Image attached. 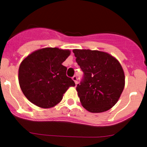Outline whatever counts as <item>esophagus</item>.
Returning a JSON list of instances; mask_svg holds the SVG:
<instances>
[{"label": "esophagus", "mask_w": 147, "mask_h": 147, "mask_svg": "<svg viewBox=\"0 0 147 147\" xmlns=\"http://www.w3.org/2000/svg\"><path fill=\"white\" fill-rule=\"evenodd\" d=\"M72 80H74V82H75V84H78V77L76 76V75H75V76L72 77Z\"/></svg>", "instance_id": "1"}]
</instances>
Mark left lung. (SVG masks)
Wrapping results in <instances>:
<instances>
[{
  "instance_id": "8db88e82",
  "label": "left lung",
  "mask_w": 147,
  "mask_h": 147,
  "mask_svg": "<svg viewBox=\"0 0 147 147\" xmlns=\"http://www.w3.org/2000/svg\"><path fill=\"white\" fill-rule=\"evenodd\" d=\"M83 78L76 90L87 111H107L119 100L124 87V73L117 60L98 50H73Z\"/></svg>"
}]
</instances>
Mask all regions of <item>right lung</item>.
Listing matches in <instances>:
<instances>
[{
	"label": "right lung",
	"instance_id": "right-lung-1",
	"mask_svg": "<svg viewBox=\"0 0 147 147\" xmlns=\"http://www.w3.org/2000/svg\"><path fill=\"white\" fill-rule=\"evenodd\" d=\"M69 55V50L47 47L33 52L23 60L18 80L30 102L40 107H53L61 101L69 87L75 85L62 65Z\"/></svg>",
	"mask_w": 147,
	"mask_h": 147
}]
</instances>
